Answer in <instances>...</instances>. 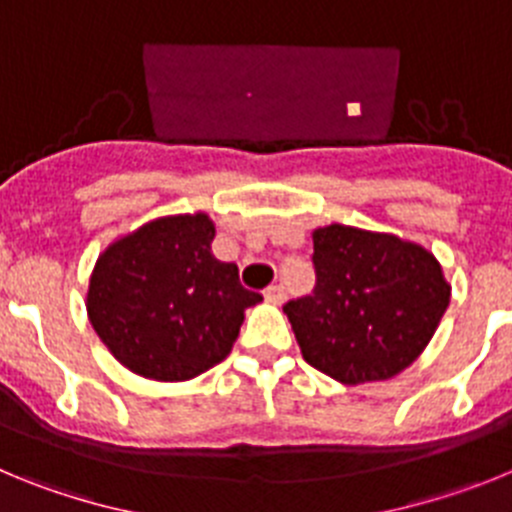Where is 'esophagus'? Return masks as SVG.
Returning a JSON list of instances; mask_svg holds the SVG:
<instances>
[{"label":"esophagus","instance_id":"1","mask_svg":"<svg viewBox=\"0 0 512 512\" xmlns=\"http://www.w3.org/2000/svg\"><path fill=\"white\" fill-rule=\"evenodd\" d=\"M264 297L266 302H271V305H279V302L284 300V287L282 284H271V287H266Z\"/></svg>","mask_w":512,"mask_h":512}]
</instances>
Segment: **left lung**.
Returning a JSON list of instances; mask_svg holds the SVG:
<instances>
[{"label":"left lung","instance_id":"obj_1","mask_svg":"<svg viewBox=\"0 0 512 512\" xmlns=\"http://www.w3.org/2000/svg\"><path fill=\"white\" fill-rule=\"evenodd\" d=\"M312 248L315 289L284 305L307 364L343 384L408 369L449 307L433 253L348 225L318 228Z\"/></svg>","mask_w":512,"mask_h":512}]
</instances>
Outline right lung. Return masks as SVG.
<instances>
[{"instance_id":"right-lung-1","label":"right lung","mask_w":512,"mask_h":512,"mask_svg":"<svg viewBox=\"0 0 512 512\" xmlns=\"http://www.w3.org/2000/svg\"><path fill=\"white\" fill-rule=\"evenodd\" d=\"M207 215L161 217L112 243L89 282L97 336L140 377L182 382L230 354L243 310L261 300L212 256Z\"/></svg>"}]
</instances>
